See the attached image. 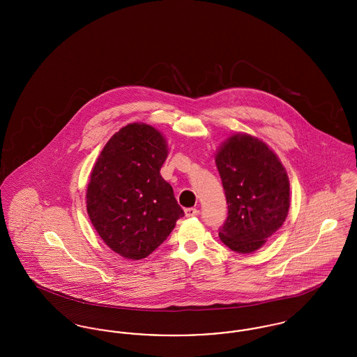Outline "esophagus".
<instances>
[{"mask_svg":"<svg viewBox=\"0 0 357 357\" xmlns=\"http://www.w3.org/2000/svg\"><path fill=\"white\" fill-rule=\"evenodd\" d=\"M185 214H186V217H195L199 214V210L195 207H187L185 208Z\"/></svg>","mask_w":357,"mask_h":357,"instance_id":"34e87169","label":"esophagus"}]
</instances>
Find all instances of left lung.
<instances>
[{"label": "left lung", "mask_w": 357, "mask_h": 357, "mask_svg": "<svg viewBox=\"0 0 357 357\" xmlns=\"http://www.w3.org/2000/svg\"><path fill=\"white\" fill-rule=\"evenodd\" d=\"M227 202L222 242L237 253L258 250L288 217L290 188L285 167L259 139L236 134L215 155Z\"/></svg>", "instance_id": "left-lung-1"}]
</instances>
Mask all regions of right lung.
Listing matches in <instances>:
<instances>
[{"label": "right lung", "mask_w": 357, "mask_h": 357, "mask_svg": "<svg viewBox=\"0 0 357 357\" xmlns=\"http://www.w3.org/2000/svg\"><path fill=\"white\" fill-rule=\"evenodd\" d=\"M167 158L163 135L131 123L112 136L99 155L86 188V211L95 230L128 259L151 255L185 215L160 169Z\"/></svg>", "instance_id": "add662e5"}]
</instances>
